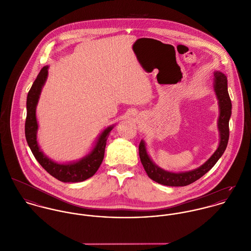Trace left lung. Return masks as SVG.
Returning <instances> with one entry per match:
<instances>
[{"instance_id":"8db88e82","label":"left lung","mask_w":251,"mask_h":251,"mask_svg":"<svg viewBox=\"0 0 251 251\" xmlns=\"http://www.w3.org/2000/svg\"><path fill=\"white\" fill-rule=\"evenodd\" d=\"M215 83L214 90L216 92L217 98L219 100L220 114L218 118V128L220 132V143L216 151L212 156L201 167L196 170L186 172V173H170L166 172L159 167H157L148 155L146 151V146L144 141L140 143L139 154L141 162L148 174V176L154 181L167 185V186H186L201 178L204 174H206L222 156L227 148L229 141V119L232 113V102L228 93L227 88V77L220 72L214 74Z\"/></svg>"}]
</instances>
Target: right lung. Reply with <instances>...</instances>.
<instances>
[{"label":"right lung","mask_w":251,"mask_h":251,"mask_svg":"<svg viewBox=\"0 0 251 251\" xmlns=\"http://www.w3.org/2000/svg\"><path fill=\"white\" fill-rule=\"evenodd\" d=\"M47 76L48 67H44L38 75L37 78L35 79L27 96V116L25 121L26 141L37 161L52 176L63 182L83 181L94 176L100 168L104 156L106 140L112 127L106 128L101 133L94 150L88 156H86L79 162L67 165L52 162L40 151L37 143L38 123L36 118V105Z\"/></svg>","instance_id":"obj_1"}]
</instances>
